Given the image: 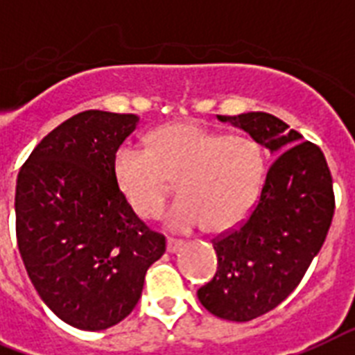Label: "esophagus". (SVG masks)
<instances>
[{
	"mask_svg": "<svg viewBox=\"0 0 355 355\" xmlns=\"http://www.w3.org/2000/svg\"><path fill=\"white\" fill-rule=\"evenodd\" d=\"M182 246H184V243L182 241H175V239H168V252L169 253H177V252H180V250H182Z\"/></svg>",
	"mask_w": 355,
	"mask_h": 355,
	"instance_id": "34e87169",
	"label": "esophagus"
}]
</instances>
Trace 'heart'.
<instances>
[{
  "mask_svg": "<svg viewBox=\"0 0 355 355\" xmlns=\"http://www.w3.org/2000/svg\"><path fill=\"white\" fill-rule=\"evenodd\" d=\"M112 175L125 202L142 218L160 217L178 182L182 198L169 211V230L187 233L207 224L223 233L252 213L266 157L252 137L178 122L153 132L149 149L122 146L114 153Z\"/></svg>",
  "mask_w": 355,
  "mask_h": 355,
  "instance_id": "obj_1",
  "label": "heart"
}]
</instances>
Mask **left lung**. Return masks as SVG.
I'll return each mask as SVG.
<instances>
[{
    "mask_svg": "<svg viewBox=\"0 0 355 355\" xmlns=\"http://www.w3.org/2000/svg\"><path fill=\"white\" fill-rule=\"evenodd\" d=\"M279 155L261 197L237 230L213 239L217 273L198 301L226 321H252L279 306L304 277L332 224L336 198L327 158L315 144L268 112L220 116Z\"/></svg>",
    "mask_w": 355,
    "mask_h": 355,
    "instance_id": "1",
    "label": "left lung"
}]
</instances>
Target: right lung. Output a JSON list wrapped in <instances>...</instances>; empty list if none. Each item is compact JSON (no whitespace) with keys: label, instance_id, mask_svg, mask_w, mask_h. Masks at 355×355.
<instances>
[{"label":"right lung","instance_id":"add662e5","mask_svg":"<svg viewBox=\"0 0 355 355\" xmlns=\"http://www.w3.org/2000/svg\"><path fill=\"white\" fill-rule=\"evenodd\" d=\"M137 114L83 111L37 144L16 182V237L36 292L80 330L114 327L137 306L146 272L166 252L125 202L114 153Z\"/></svg>","mask_w":355,"mask_h":355}]
</instances>
